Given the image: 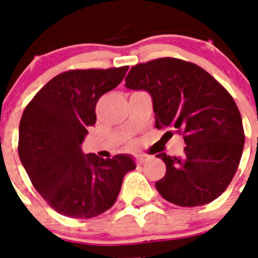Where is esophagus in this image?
Listing matches in <instances>:
<instances>
[{"mask_svg": "<svg viewBox=\"0 0 258 258\" xmlns=\"http://www.w3.org/2000/svg\"><path fill=\"white\" fill-rule=\"evenodd\" d=\"M147 160H149V156H145V155H138L137 156V164H143Z\"/></svg>", "mask_w": 258, "mask_h": 258, "instance_id": "esophagus-1", "label": "esophagus"}]
</instances>
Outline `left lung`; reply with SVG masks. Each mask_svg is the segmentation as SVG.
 <instances>
[{
    "label": "left lung",
    "instance_id": "left-lung-1",
    "mask_svg": "<svg viewBox=\"0 0 258 258\" xmlns=\"http://www.w3.org/2000/svg\"><path fill=\"white\" fill-rule=\"evenodd\" d=\"M125 86L152 98L155 126L183 136V156L156 155L166 165L156 190L179 207L217 199L231 182L244 147L243 121L235 102L199 66L160 58L132 67Z\"/></svg>",
    "mask_w": 258,
    "mask_h": 258
}]
</instances>
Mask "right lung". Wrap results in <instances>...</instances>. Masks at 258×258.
Instances as JSON below:
<instances>
[{
    "label": "right lung",
    "instance_id": "add662e5",
    "mask_svg": "<svg viewBox=\"0 0 258 258\" xmlns=\"http://www.w3.org/2000/svg\"><path fill=\"white\" fill-rule=\"evenodd\" d=\"M127 66L72 70L51 79L33 97L19 125V152L32 184L58 213L92 218L115 204L125 174L136 169L131 155L102 159L81 150L97 121L98 99L121 83Z\"/></svg>",
    "mask_w": 258,
    "mask_h": 258
}]
</instances>
